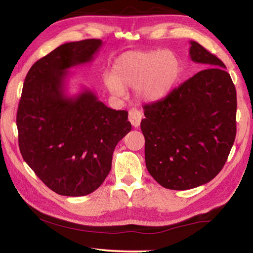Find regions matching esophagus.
Returning <instances> with one entry per match:
<instances>
[{"instance_id": "obj_1", "label": "esophagus", "mask_w": 253, "mask_h": 253, "mask_svg": "<svg viewBox=\"0 0 253 253\" xmlns=\"http://www.w3.org/2000/svg\"><path fill=\"white\" fill-rule=\"evenodd\" d=\"M142 111L136 109V108H132L129 110V113H128V121L130 122V124L132 126H134L135 128L139 126L140 124V121H142Z\"/></svg>"}]
</instances>
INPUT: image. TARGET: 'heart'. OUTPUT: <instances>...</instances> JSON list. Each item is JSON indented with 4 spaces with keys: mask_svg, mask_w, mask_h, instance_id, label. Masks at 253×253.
Wrapping results in <instances>:
<instances>
[{
    "mask_svg": "<svg viewBox=\"0 0 253 253\" xmlns=\"http://www.w3.org/2000/svg\"><path fill=\"white\" fill-rule=\"evenodd\" d=\"M181 61L169 50L128 51L115 60L105 84L110 93L122 97L125 88H135L145 101H157L172 90L181 75Z\"/></svg>",
    "mask_w": 253,
    "mask_h": 253,
    "instance_id": "1",
    "label": "heart"
}]
</instances>
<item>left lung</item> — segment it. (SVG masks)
Instances as JSON below:
<instances>
[{
	"mask_svg": "<svg viewBox=\"0 0 253 253\" xmlns=\"http://www.w3.org/2000/svg\"><path fill=\"white\" fill-rule=\"evenodd\" d=\"M190 57L208 67L163 99L144 106L145 162L163 187L190 190L223 168L237 134V91L225 65L191 41Z\"/></svg>",
	"mask_w": 253,
	"mask_h": 253,
	"instance_id": "obj_1",
	"label": "left lung"
}]
</instances>
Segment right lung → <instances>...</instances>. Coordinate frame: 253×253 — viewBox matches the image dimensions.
Segmentation results:
<instances>
[{
  "instance_id": "1",
  "label": "right lung",
  "mask_w": 253,
  "mask_h": 253,
  "mask_svg": "<svg viewBox=\"0 0 253 253\" xmlns=\"http://www.w3.org/2000/svg\"><path fill=\"white\" fill-rule=\"evenodd\" d=\"M99 39L69 42L34 63L16 114L25 163L50 190L66 196L92 193L111 169L113 153L131 129L126 110L108 108L88 89L66 93L70 68L92 61Z\"/></svg>"
}]
</instances>
